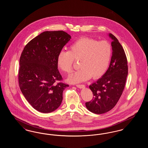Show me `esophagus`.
Returning <instances> with one entry per match:
<instances>
[{
	"label": "esophagus",
	"instance_id": "34e87169",
	"mask_svg": "<svg viewBox=\"0 0 148 148\" xmlns=\"http://www.w3.org/2000/svg\"><path fill=\"white\" fill-rule=\"evenodd\" d=\"M76 86L79 88H84L85 87L84 85L83 84H77Z\"/></svg>",
	"mask_w": 148,
	"mask_h": 148
}]
</instances>
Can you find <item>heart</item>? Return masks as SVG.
Returning a JSON list of instances; mask_svg holds the SVG:
<instances>
[{"label":"heart","instance_id":"heart-1","mask_svg":"<svg viewBox=\"0 0 148 148\" xmlns=\"http://www.w3.org/2000/svg\"><path fill=\"white\" fill-rule=\"evenodd\" d=\"M112 55V47L106 40L98 41L92 38H81L73 42L68 51H60L56 58L58 68L69 74L75 60H80L79 68L68 81L71 83L84 82L92 77H103L108 70Z\"/></svg>","mask_w":148,"mask_h":148}]
</instances>
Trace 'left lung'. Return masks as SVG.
Here are the masks:
<instances>
[{
	"label": "left lung",
	"mask_w": 148,
	"mask_h": 148,
	"mask_svg": "<svg viewBox=\"0 0 148 148\" xmlns=\"http://www.w3.org/2000/svg\"><path fill=\"white\" fill-rule=\"evenodd\" d=\"M109 35L113 40L110 63L105 74L89 85L94 97L91 101L85 103L90 112L97 114L109 112L116 104L124 89L128 74L124 50L114 35Z\"/></svg>",
	"instance_id": "left-lung-1"
}]
</instances>
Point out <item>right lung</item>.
<instances>
[{
	"instance_id": "obj_1",
	"label": "right lung",
	"mask_w": 148,
	"mask_h": 148,
	"mask_svg": "<svg viewBox=\"0 0 148 148\" xmlns=\"http://www.w3.org/2000/svg\"><path fill=\"white\" fill-rule=\"evenodd\" d=\"M71 35L62 31H46L25 46L19 60V85L29 103L37 111L52 112L60 106L69 85L62 82L56 58Z\"/></svg>"
}]
</instances>
